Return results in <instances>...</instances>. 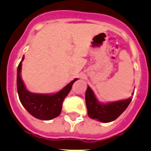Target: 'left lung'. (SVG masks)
<instances>
[{
	"label": "left lung",
	"mask_w": 151,
	"mask_h": 151,
	"mask_svg": "<svg viewBox=\"0 0 151 151\" xmlns=\"http://www.w3.org/2000/svg\"><path fill=\"white\" fill-rule=\"evenodd\" d=\"M132 98L114 102L103 104L99 102L95 96L94 93L90 87H87L85 93L86 106L89 117L101 122H110L116 119L128 107Z\"/></svg>",
	"instance_id": "left-lung-1"
}]
</instances>
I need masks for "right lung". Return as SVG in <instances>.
<instances>
[{"instance_id": "obj_1", "label": "right lung", "mask_w": 151, "mask_h": 151, "mask_svg": "<svg viewBox=\"0 0 151 151\" xmlns=\"http://www.w3.org/2000/svg\"><path fill=\"white\" fill-rule=\"evenodd\" d=\"M24 59V57H23L17 70V90L20 101L24 108L36 119L41 120L52 119L61 113L63 101L77 78L70 81L56 93L39 94L31 93L27 90L21 78V66Z\"/></svg>"}]
</instances>
